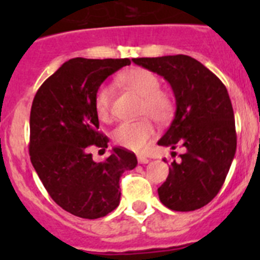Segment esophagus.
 Masks as SVG:
<instances>
[{"instance_id":"esophagus-1","label":"esophagus","mask_w":260,"mask_h":260,"mask_svg":"<svg viewBox=\"0 0 260 260\" xmlns=\"http://www.w3.org/2000/svg\"><path fill=\"white\" fill-rule=\"evenodd\" d=\"M138 162H139V164H147V162H150V160L147 157H144V156H138Z\"/></svg>"}]
</instances>
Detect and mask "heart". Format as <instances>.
I'll use <instances>...</instances> for the list:
<instances>
[{
    "label": "heart",
    "mask_w": 260,
    "mask_h": 260,
    "mask_svg": "<svg viewBox=\"0 0 260 260\" xmlns=\"http://www.w3.org/2000/svg\"><path fill=\"white\" fill-rule=\"evenodd\" d=\"M118 82L132 89L142 98L139 114L143 117L132 122L119 123L114 128L112 138L117 146L132 151H143L153 139L156 128L151 116L157 123H165L172 118L174 112V100L167 91L160 89V79L152 71L144 68H133L118 75ZM113 89L108 84H102L95 93L93 107L96 116L103 122H109L112 118Z\"/></svg>",
    "instance_id": "1"
}]
</instances>
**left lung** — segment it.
I'll list each match as a JSON object with an SVG mask.
<instances>
[{
  "label": "left lung",
  "instance_id": "left-lung-1",
  "mask_svg": "<svg viewBox=\"0 0 260 260\" xmlns=\"http://www.w3.org/2000/svg\"><path fill=\"white\" fill-rule=\"evenodd\" d=\"M133 62L164 77L176 96L174 118L157 144L186 151L180 162L174 160L169 167L167 181L157 189L158 198L173 211L199 210L220 191L237 148L226 87L201 62L185 54Z\"/></svg>",
  "mask_w": 260,
  "mask_h": 260
}]
</instances>
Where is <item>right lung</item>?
Returning a JSON list of instances; mask_svg holds the SVG:
<instances>
[{"label":"right lung","instance_id":"add662e5","mask_svg":"<svg viewBox=\"0 0 260 260\" xmlns=\"http://www.w3.org/2000/svg\"><path fill=\"white\" fill-rule=\"evenodd\" d=\"M128 58H73L38 89L29 116V157L50 198L82 219H99L119 204V178L137 167L132 151L116 147L103 162L88 148L105 151L93 100L109 75Z\"/></svg>","mask_w":260,"mask_h":260}]
</instances>
